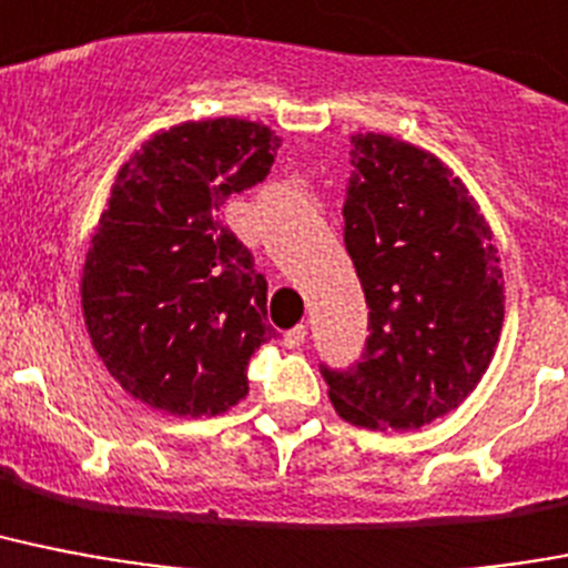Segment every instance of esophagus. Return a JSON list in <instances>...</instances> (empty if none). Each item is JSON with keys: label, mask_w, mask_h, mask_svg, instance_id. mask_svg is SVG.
Listing matches in <instances>:
<instances>
[{"label": "esophagus", "mask_w": 568, "mask_h": 568, "mask_svg": "<svg viewBox=\"0 0 568 568\" xmlns=\"http://www.w3.org/2000/svg\"><path fill=\"white\" fill-rule=\"evenodd\" d=\"M306 335H308V329L303 324H297L294 326V329H288L283 335V341H285V347L288 349H297V347H303V344H306Z\"/></svg>", "instance_id": "1"}]
</instances>
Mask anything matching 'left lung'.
<instances>
[{
	"mask_svg": "<svg viewBox=\"0 0 568 568\" xmlns=\"http://www.w3.org/2000/svg\"><path fill=\"white\" fill-rule=\"evenodd\" d=\"M344 244L371 308L362 362L326 371L335 414L358 428L412 432L467 399L505 324L490 224L440 156L356 133Z\"/></svg>",
	"mask_w": 568,
	"mask_h": 568,
	"instance_id": "8db88e82",
	"label": "left lung"
}]
</instances>
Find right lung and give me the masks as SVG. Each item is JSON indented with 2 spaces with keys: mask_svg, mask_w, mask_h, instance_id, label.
<instances>
[{
  "mask_svg": "<svg viewBox=\"0 0 568 568\" xmlns=\"http://www.w3.org/2000/svg\"><path fill=\"white\" fill-rule=\"evenodd\" d=\"M276 149L262 122L201 119L154 133L119 169L81 308L110 376L156 412L215 417L247 394V362L274 335L268 283L221 206L265 180Z\"/></svg>",
  "mask_w": 568,
  "mask_h": 568,
  "instance_id": "right-lung-1",
  "label": "right lung"
}]
</instances>
